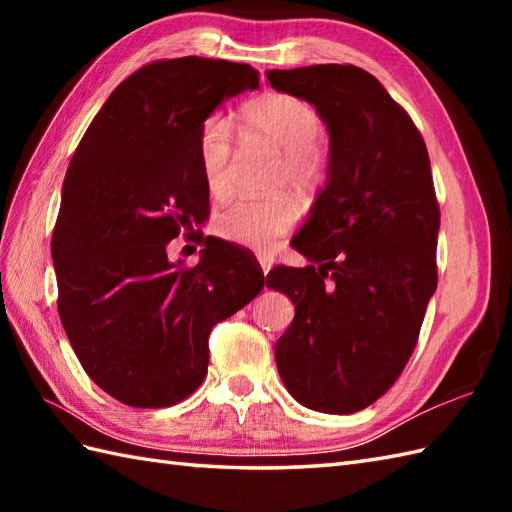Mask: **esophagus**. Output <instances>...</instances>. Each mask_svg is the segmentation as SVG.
I'll use <instances>...</instances> for the list:
<instances>
[{
	"label": "esophagus",
	"mask_w": 512,
	"mask_h": 512,
	"mask_svg": "<svg viewBox=\"0 0 512 512\" xmlns=\"http://www.w3.org/2000/svg\"><path fill=\"white\" fill-rule=\"evenodd\" d=\"M257 262H259V268H262V273H264V275H268V270L273 268V259L266 257V255H259V257H257Z\"/></svg>",
	"instance_id": "obj_1"
}]
</instances>
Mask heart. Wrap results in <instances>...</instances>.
<instances>
[{"mask_svg": "<svg viewBox=\"0 0 512 512\" xmlns=\"http://www.w3.org/2000/svg\"><path fill=\"white\" fill-rule=\"evenodd\" d=\"M239 127L248 136L262 138L281 151L279 184L290 182L299 191H312L328 173V149L321 138L323 118L312 103L292 94H262L239 110ZM233 136L222 116H209L200 125L195 151L206 189L213 198L231 191ZM299 217L292 195L275 198H244L217 215L215 231L226 242L248 248H266L288 233Z\"/></svg>", "mask_w": 512, "mask_h": 512, "instance_id": "heart-1", "label": "heart"}]
</instances>
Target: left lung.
Returning <instances> with one entry per match:
<instances>
[{
	"instance_id": "8db88e82",
	"label": "left lung",
	"mask_w": 512,
	"mask_h": 512,
	"mask_svg": "<svg viewBox=\"0 0 512 512\" xmlns=\"http://www.w3.org/2000/svg\"><path fill=\"white\" fill-rule=\"evenodd\" d=\"M266 76L317 107L330 134L325 184L292 237L310 264L275 268L266 281L295 303L277 369L303 407L354 413L396 383L438 286L429 154L409 114L356 65Z\"/></svg>"
}]
</instances>
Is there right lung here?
<instances>
[{"mask_svg": "<svg viewBox=\"0 0 512 512\" xmlns=\"http://www.w3.org/2000/svg\"><path fill=\"white\" fill-rule=\"evenodd\" d=\"M257 88L246 63H149L110 94L70 160L52 235L59 317L85 374L129 407L193 394L213 325L264 288L248 255L217 237H202L193 268L167 255L182 228L209 215L200 125Z\"/></svg>", "mask_w": 512, "mask_h": 512, "instance_id": "obj_1", "label": "right lung"}]
</instances>
